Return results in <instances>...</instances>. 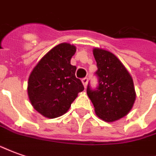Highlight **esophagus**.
I'll return each instance as SVG.
<instances>
[{
	"label": "esophagus",
	"instance_id": "obj_1",
	"mask_svg": "<svg viewBox=\"0 0 156 156\" xmlns=\"http://www.w3.org/2000/svg\"><path fill=\"white\" fill-rule=\"evenodd\" d=\"M88 78H84L82 79V83H83V86H84V88H86L87 87V84H88Z\"/></svg>",
	"mask_w": 156,
	"mask_h": 156
}]
</instances>
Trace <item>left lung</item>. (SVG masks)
<instances>
[{"mask_svg": "<svg viewBox=\"0 0 156 156\" xmlns=\"http://www.w3.org/2000/svg\"><path fill=\"white\" fill-rule=\"evenodd\" d=\"M98 70L99 85L87 87L97 116L105 122H114L131 111L136 99L133 81L123 64L112 52L99 48L93 50Z\"/></svg>", "mask_w": 156, "mask_h": 156, "instance_id": "obj_1", "label": "left lung"}]
</instances>
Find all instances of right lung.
Masks as SVG:
<instances>
[{
	"label": "right lung",
	"mask_w": 156,
	"mask_h": 156,
	"mask_svg": "<svg viewBox=\"0 0 156 156\" xmlns=\"http://www.w3.org/2000/svg\"><path fill=\"white\" fill-rule=\"evenodd\" d=\"M74 45L62 43L40 59L29 75L28 94L37 112L48 118L62 116L84 87L71 65Z\"/></svg>",
	"instance_id": "1"
}]
</instances>
